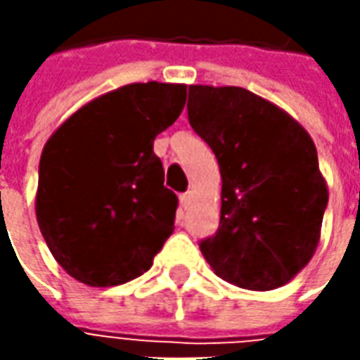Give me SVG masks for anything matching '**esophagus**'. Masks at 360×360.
I'll list each match as a JSON object with an SVG mask.
<instances>
[{
  "mask_svg": "<svg viewBox=\"0 0 360 360\" xmlns=\"http://www.w3.org/2000/svg\"><path fill=\"white\" fill-rule=\"evenodd\" d=\"M192 196H194V194H192L190 190H188V192H184V194L180 196V204H182V208H184V210H186L188 206L192 204Z\"/></svg>",
  "mask_w": 360,
  "mask_h": 360,
  "instance_id": "obj_1",
  "label": "esophagus"
}]
</instances>
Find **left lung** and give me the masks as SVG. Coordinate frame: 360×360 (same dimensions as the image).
Listing matches in <instances>:
<instances>
[{"mask_svg": "<svg viewBox=\"0 0 360 360\" xmlns=\"http://www.w3.org/2000/svg\"><path fill=\"white\" fill-rule=\"evenodd\" d=\"M188 120L212 148L222 178L220 226L200 242L206 262L248 290L290 283L316 252L328 202L309 131L236 86H190Z\"/></svg>", "mask_w": 360, "mask_h": 360, "instance_id": "8db88e82", "label": "left lung"}]
</instances>
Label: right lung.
<instances>
[{"label":"right lung","instance_id":"obj_1","mask_svg":"<svg viewBox=\"0 0 360 360\" xmlns=\"http://www.w3.org/2000/svg\"><path fill=\"white\" fill-rule=\"evenodd\" d=\"M186 104V84H128L76 110L44 146L35 218L49 252L88 286H116L152 266L174 232L154 138Z\"/></svg>","mask_w":360,"mask_h":360}]
</instances>
